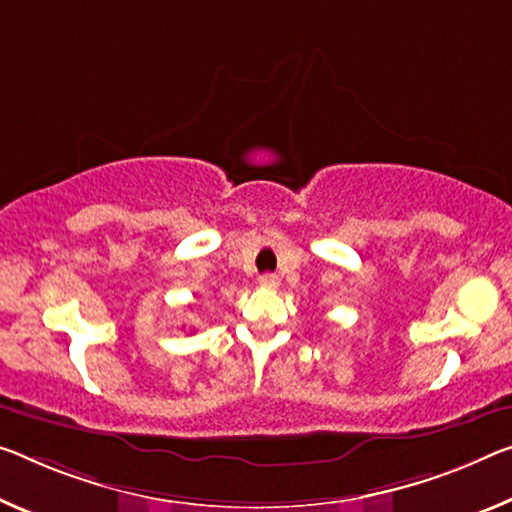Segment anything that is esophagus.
I'll use <instances>...</instances> for the list:
<instances>
[{"mask_svg":"<svg viewBox=\"0 0 512 512\" xmlns=\"http://www.w3.org/2000/svg\"><path fill=\"white\" fill-rule=\"evenodd\" d=\"M258 283H261L263 288H277L279 283H281V279L277 277V274H272V272H265L261 279H258Z\"/></svg>","mask_w":512,"mask_h":512,"instance_id":"obj_1","label":"esophagus"}]
</instances>
